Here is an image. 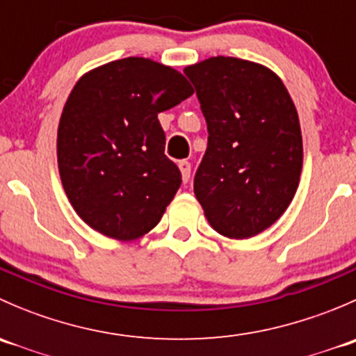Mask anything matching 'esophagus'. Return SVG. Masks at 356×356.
Returning <instances> with one entry per match:
<instances>
[{
    "instance_id": "34e87169",
    "label": "esophagus",
    "mask_w": 356,
    "mask_h": 356,
    "mask_svg": "<svg viewBox=\"0 0 356 356\" xmlns=\"http://www.w3.org/2000/svg\"><path fill=\"white\" fill-rule=\"evenodd\" d=\"M179 168H181V174H182V182H188L189 177H191V163L186 160L179 161Z\"/></svg>"
}]
</instances>
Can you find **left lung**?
I'll list each match as a JSON object with an SVG mask.
<instances>
[{"label":"left lung","instance_id":"1","mask_svg":"<svg viewBox=\"0 0 356 356\" xmlns=\"http://www.w3.org/2000/svg\"><path fill=\"white\" fill-rule=\"evenodd\" d=\"M208 127L195 195L218 234L248 239L279 220L303 167L300 118L277 74L211 56L184 68Z\"/></svg>","mask_w":356,"mask_h":356}]
</instances>
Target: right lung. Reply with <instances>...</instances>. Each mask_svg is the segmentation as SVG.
<instances>
[{
  "label": "right lung",
  "instance_id": "obj_1",
  "mask_svg": "<svg viewBox=\"0 0 356 356\" xmlns=\"http://www.w3.org/2000/svg\"><path fill=\"white\" fill-rule=\"evenodd\" d=\"M193 88L175 68L129 56L82 75L63 106L56 155L67 198L91 229L134 241L160 222L181 186L158 113Z\"/></svg>",
  "mask_w": 356,
  "mask_h": 356
}]
</instances>
